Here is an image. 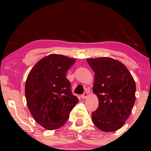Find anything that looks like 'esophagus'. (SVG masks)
<instances>
[{
    "mask_svg": "<svg viewBox=\"0 0 151 151\" xmlns=\"http://www.w3.org/2000/svg\"><path fill=\"white\" fill-rule=\"evenodd\" d=\"M87 96H88V93L87 92H84L82 95H81V98H82L83 99H86V97H87Z\"/></svg>",
    "mask_w": 151,
    "mask_h": 151,
    "instance_id": "esophagus-1",
    "label": "esophagus"
}]
</instances>
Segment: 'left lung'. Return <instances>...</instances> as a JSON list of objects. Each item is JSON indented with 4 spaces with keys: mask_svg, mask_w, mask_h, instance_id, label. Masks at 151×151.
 <instances>
[{
    "mask_svg": "<svg viewBox=\"0 0 151 151\" xmlns=\"http://www.w3.org/2000/svg\"><path fill=\"white\" fill-rule=\"evenodd\" d=\"M94 72L93 92L99 106L91 114L93 124L104 132L121 129L136 101V83L126 67L111 58L86 59Z\"/></svg>",
    "mask_w": 151,
    "mask_h": 151,
    "instance_id": "8db88e82",
    "label": "left lung"
}]
</instances>
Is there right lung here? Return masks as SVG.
<instances>
[{"instance_id":"obj_1","label":"right lung","mask_w":151,"mask_h":151,"mask_svg":"<svg viewBox=\"0 0 151 151\" xmlns=\"http://www.w3.org/2000/svg\"><path fill=\"white\" fill-rule=\"evenodd\" d=\"M74 62L75 59L51 54L35 64L26 79L27 107L36 122L47 130L63 126L79 101L66 78Z\"/></svg>"}]
</instances>
